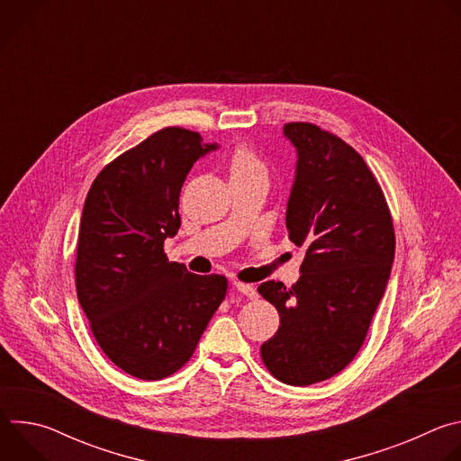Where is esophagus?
I'll use <instances>...</instances> for the list:
<instances>
[{
  "label": "esophagus",
  "instance_id": "obj_1",
  "mask_svg": "<svg viewBox=\"0 0 461 461\" xmlns=\"http://www.w3.org/2000/svg\"><path fill=\"white\" fill-rule=\"evenodd\" d=\"M235 288H237L240 294H244L248 299H255V297H257V290H255V286H251V285L235 281Z\"/></svg>",
  "mask_w": 461,
  "mask_h": 461
}]
</instances>
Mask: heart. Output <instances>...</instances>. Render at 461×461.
Listing matches in <instances>:
<instances>
[{
  "label": "heart",
  "mask_w": 461,
  "mask_h": 461,
  "mask_svg": "<svg viewBox=\"0 0 461 461\" xmlns=\"http://www.w3.org/2000/svg\"><path fill=\"white\" fill-rule=\"evenodd\" d=\"M230 176H267L268 167L258 151L249 144H239L228 162Z\"/></svg>",
  "instance_id": "b5f03b06"
}]
</instances>
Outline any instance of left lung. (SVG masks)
Returning <instances> with one entry per match:
<instances>
[{"instance_id":"1","label":"left lung","mask_w":461,"mask_h":461,"mask_svg":"<svg viewBox=\"0 0 461 461\" xmlns=\"http://www.w3.org/2000/svg\"><path fill=\"white\" fill-rule=\"evenodd\" d=\"M299 153L286 230L304 246L301 279L262 283L279 330L262 343L270 374L306 386L339 374L359 352L384 294L396 235L383 189L363 157L310 122L285 123Z\"/></svg>"}]
</instances>
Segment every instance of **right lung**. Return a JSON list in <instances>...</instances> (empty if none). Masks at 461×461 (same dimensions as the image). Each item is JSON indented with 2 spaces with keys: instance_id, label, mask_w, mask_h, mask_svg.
<instances>
[{
  "instance_id": "1",
  "label": "right lung",
  "mask_w": 461,
  "mask_h": 461,
  "mask_svg": "<svg viewBox=\"0 0 461 461\" xmlns=\"http://www.w3.org/2000/svg\"><path fill=\"white\" fill-rule=\"evenodd\" d=\"M164 127L111 160L84 204L75 281L102 352L129 375L155 381L180 370L224 301L228 279L169 260L178 196L191 166L215 146Z\"/></svg>"
}]
</instances>
